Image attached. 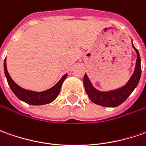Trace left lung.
Masks as SVG:
<instances>
[{
	"label": "left lung",
	"mask_w": 146,
	"mask_h": 146,
	"mask_svg": "<svg viewBox=\"0 0 146 146\" xmlns=\"http://www.w3.org/2000/svg\"><path fill=\"white\" fill-rule=\"evenodd\" d=\"M132 47L135 49L137 55L136 66L130 80L124 86L115 90H111L108 92H101L93 87L88 76L85 74L84 77V84L85 88V91L89 99L93 103L106 107H116L123 103L131 95L133 90L137 88L141 75V58L139 52L134 47L133 44Z\"/></svg>",
	"instance_id": "obj_1"
}]
</instances>
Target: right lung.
Masks as SVG:
<instances>
[{"mask_svg": "<svg viewBox=\"0 0 146 146\" xmlns=\"http://www.w3.org/2000/svg\"><path fill=\"white\" fill-rule=\"evenodd\" d=\"M4 70H5V77L7 79L9 86L10 87L13 93L16 95V97L26 103L33 105V106H40V105L48 104L53 102L58 96L62 83L67 76V74H65L53 87L48 90H45L43 92H35V91L27 90L21 88L11 79L10 76L9 75L7 67H6V59H5V62H4Z\"/></svg>", "mask_w": 146, "mask_h": 146, "instance_id": "obj_1", "label": "right lung"}]
</instances>
